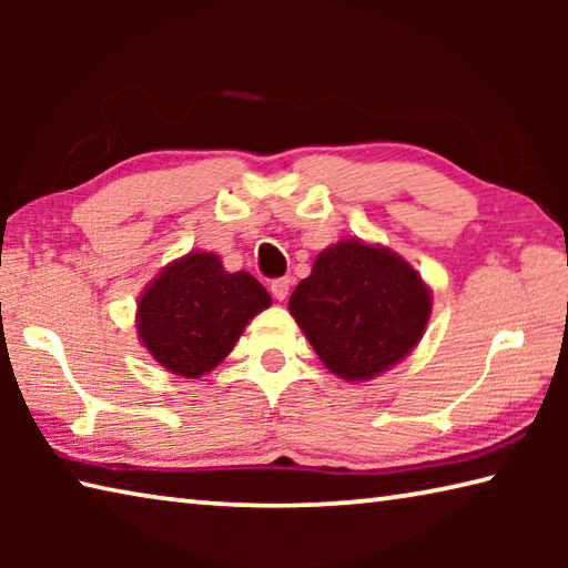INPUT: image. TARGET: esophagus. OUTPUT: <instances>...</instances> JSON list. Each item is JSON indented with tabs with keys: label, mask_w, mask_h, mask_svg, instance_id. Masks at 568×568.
<instances>
[{
	"label": "esophagus",
	"mask_w": 568,
	"mask_h": 568,
	"mask_svg": "<svg viewBox=\"0 0 568 568\" xmlns=\"http://www.w3.org/2000/svg\"><path fill=\"white\" fill-rule=\"evenodd\" d=\"M291 283H293L291 277H275V281L271 283V291L277 301H285L287 293H291Z\"/></svg>",
	"instance_id": "obj_1"
}]
</instances>
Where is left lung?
<instances>
[{
  "label": "left lung",
  "mask_w": 568,
  "mask_h": 568,
  "mask_svg": "<svg viewBox=\"0 0 568 568\" xmlns=\"http://www.w3.org/2000/svg\"><path fill=\"white\" fill-rule=\"evenodd\" d=\"M287 307L325 368L363 383L416 348L430 318V291L398 253L351 237L315 257Z\"/></svg>",
  "instance_id": "obj_1"
}]
</instances>
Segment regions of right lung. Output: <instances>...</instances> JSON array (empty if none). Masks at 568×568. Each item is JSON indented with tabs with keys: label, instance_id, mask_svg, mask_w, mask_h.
Segmentation results:
<instances>
[{
	"label": "right lung",
	"instance_id": "obj_1",
	"mask_svg": "<svg viewBox=\"0 0 568 568\" xmlns=\"http://www.w3.org/2000/svg\"><path fill=\"white\" fill-rule=\"evenodd\" d=\"M271 303L253 275L227 273L215 253L192 250L140 295L138 335L162 368L200 378L227 358L245 325Z\"/></svg>",
	"mask_w": 568,
	"mask_h": 568
}]
</instances>
